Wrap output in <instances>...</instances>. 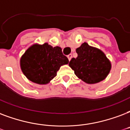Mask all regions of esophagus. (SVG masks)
I'll return each mask as SVG.
<instances>
[{"label":"esophagus","mask_w":130,"mask_h":130,"mask_svg":"<svg viewBox=\"0 0 130 130\" xmlns=\"http://www.w3.org/2000/svg\"><path fill=\"white\" fill-rule=\"evenodd\" d=\"M67 58H68V59H69V61H70V60H71V59H72V54H68V55H67Z\"/></svg>","instance_id":"1"}]
</instances>
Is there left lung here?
Listing matches in <instances>:
<instances>
[{"instance_id":"left-lung-1","label":"left lung","mask_w":130,"mask_h":130,"mask_svg":"<svg viewBox=\"0 0 130 130\" xmlns=\"http://www.w3.org/2000/svg\"><path fill=\"white\" fill-rule=\"evenodd\" d=\"M78 56L69 63L76 76L88 84L104 80L111 69V64L100 50L83 43L76 49Z\"/></svg>"}]
</instances>
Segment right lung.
<instances>
[{
	"mask_svg": "<svg viewBox=\"0 0 130 130\" xmlns=\"http://www.w3.org/2000/svg\"><path fill=\"white\" fill-rule=\"evenodd\" d=\"M69 63L60 47L48 43L33 45L26 51L20 61L21 69L26 78L33 83L45 85L56 76L61 65Z\"/></svg>",
	"mask_w": 130,
	"mask_h": 130,
	"instance_id": "add662e5",
	"label": "right lung"
}]
</instances>
